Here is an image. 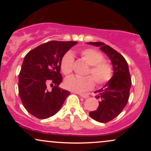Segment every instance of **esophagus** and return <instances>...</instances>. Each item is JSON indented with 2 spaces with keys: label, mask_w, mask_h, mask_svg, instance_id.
Masks as SVG:
<instances>
[{
  "label": "esophagus",
  "mask_w": 151,
  "mask_h": 151,
  "mask_svg": "<svg viewBox=\"0 0 151 151\" xmlns=\"http://www.w3.org/2000/svg\"><path fill=\"white\" fill-rule=\"evenodd\" d=\"M78 94H79V96H81V97H82V98H84V99H86V98H87L88 96H89V95H88V94H86V93H78Z\"/></svg>",
  "instance_id": "esophagus-1"
}]
</instances>
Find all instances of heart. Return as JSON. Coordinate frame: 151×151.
<instances>
[{
    "label": "heart",
    "mask_w": 151,
    "mask_h": 151,
    "mask_svg": "<svg viewBox=\"0 0 151 151\" xmlns=\"http://www.w3.org/2000/svg\"><path fill=\"white\" fill-rule=\"evenodd\" d=\"M81 59L90 65L84 77L72 76L65 81L66 88L75 92H84L93 87L94 81L96 85H104L110 81L113 77L111 66L104 60L103 55L93 48H86L80 52ZM74 58L71 52L66 53L61 60V70L65 75H70L73 72Z\"/></svg>",
    "instance_id": "heart-1"
}]
</instances>
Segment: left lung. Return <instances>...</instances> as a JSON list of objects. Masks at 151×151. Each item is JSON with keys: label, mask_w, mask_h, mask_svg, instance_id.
Masks as SVG:
<instances>
[{"label": "left lung", "mask_w": 151, "mask_h": 151, "mask_svg": "<svg viewBox=\"0 0 151 151\" xmlns=\"http://www.w3.org/2000/svg\"><path fill=\"white\" fill-rule=\"evenodd\" d=\"M88 44L99 47L108 55L113 65L112 79L103 88L95 91L98 93L96 98L100 99L99 107L89 112L93 120L107 123L118 116L127 104L131 86L129 65L120 53L104 42H89Z\"/></svg>", "instance_id": "1"}]
</instances>
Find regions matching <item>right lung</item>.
<instances>
[{
  "instance_id": "1",
  "label": "right lung",
  "mask_w": 151,
  "mask_h": 151,
  "mask_svg": "<svg viewBox=\"0 0 151 151\" xmlns=\"http://www.w3.org/2000/svg\"><path fill=\"white\" fill-rule=\"evenodd\" d=\"M77 43L50 41L25 55L19 74V95L27 112L37 119L55 115L70 95L59 87L62 81L60 64L65 53Z\"/></svg>"
}]
</instances>
